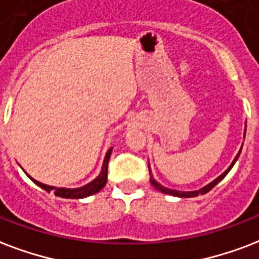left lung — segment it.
<instances>
[{
	"label": "left lung",
	"mask_w": 259,
	"mask_h": 259,
	"mask_svg": "<svg viewBox=\"0 0 259 259\" xmlns=\"http://www.w3.org/2000/svg\"><path fill=\"white\" fill-rule=\"evenodd\" d=\"M247 127V126H246ZM244 136H246V129H244ZM243 147V145H242ZM240 152H242V148H240V151L237 152V155L235 156V159H233V162L231 163V166L224 171V173L221 174V176H218L214 181H211L210 184H207V185H204L203 188L198 189V191H188V192H183V191H176V189H170V188H166V187H163L162 184H159L156 180H155L154 177H152V174H151V168H149V181H151V184H152V187H154L155 189H158V191H160L162 193H167V195H173V196H177V198H195V196H199V195H204V193H207L208 191H211L215 185H217L220 181H221L222 178L225 177L229 171H231V168L233 167V164L236 163V160L239 159V155H240ZM149 167V164H148Z\"/></svg>",
	"instance_id": "1"
}]
</instances>
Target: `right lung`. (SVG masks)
I'll return each mask as SVG.
<instances>
[{"mask_svg": "<svg viewBox=\"0 0 259 259\" xmlns=\"http://www.w3.org/2000/svg\"><path fill=\"white\" fill-rule=\"evenodd\" d=\"M111 152H112V148H110L105 154L104 162H103V167H101L100 174L97 177L91 181L89 184H86L81 188H57V187H51V185H47V184H42L37 180H34L32 177L28 176V178L31 180L32 183L37 184L38 187H41L42 189H45L47 192H53L59 198L64 199H83L91 196V195H95V193L100 192L101 189L104 188L105 184H107V173H108V160H110Z\"/></svg>", "mask_w": 259, "mask_h": 259, "instance_id": "obj_1", "label": "right lung"}]
</instances>
